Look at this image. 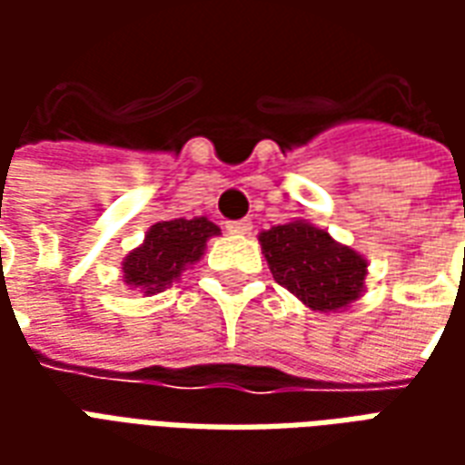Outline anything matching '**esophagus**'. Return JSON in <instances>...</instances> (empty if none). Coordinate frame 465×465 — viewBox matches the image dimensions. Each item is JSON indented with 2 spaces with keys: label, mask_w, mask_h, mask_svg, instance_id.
<instances>
[{
  "label": "esophagus",
  "mask_w": 465,
  "mask_h": 465,
  "mask_svg": "<svg viewBox=\"0 0 465 465\" xmlns=\"http://www.w3.org/2000/svg\"><path fill=\"white\" fill-rule=\"evenodd\" d=\"M252 222L249 219H242V222H229L226 223V232L233 233V236H246V233H252Z\"/></svg>",
  "instance_id": "1"
}]
</instances>
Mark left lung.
<instances>
[{
    "label": "left lung",
    "instance_id": "1",
    "mask_svg": "<svg viewBox=\"0 0 465 465\" xmlns=\"http://www.w3.org/2000/svg\"><path fill=\"white\" fill-rule=\"evenodd\" d=\"M276 283L312 312H339L363 293L369 262L326 229L296 219L259 233Z\"/></svg>",
    "mask_w": 465,
    "mask_h": 465
}]
</instances>
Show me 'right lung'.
Instances as JSON below:
<instances>
[{"label": "right lung", "mask_w": 465, "mask_h": 465, "mask_svg": "<svg viewBox=\"0 0 465 465\" xmlns=\"http://www.w3.org/2000/svg\"><path fill=\"white\" fill-rule=\"evenodd\" d=\"M219 233L222 229L206 216L153 223L143 242L124 256L122 282L143 296L163 292L202 259L206 242Z\"/></svg>", "instance_id": "1"}]
</instances>
